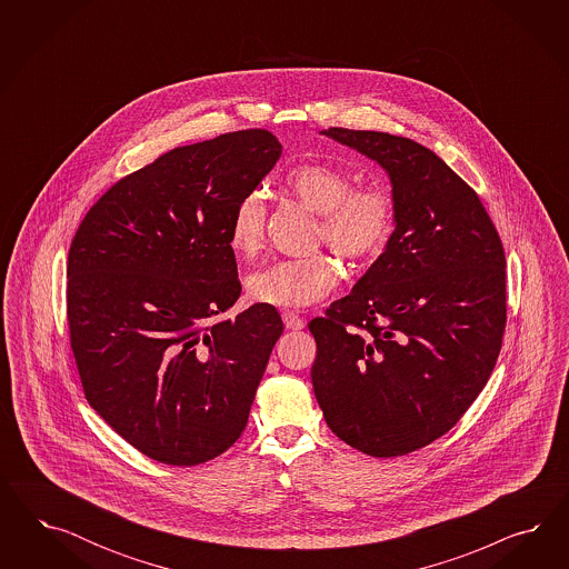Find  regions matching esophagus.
<instances>
[{
	"mask_svg": "<svg viewBox=\"0 0 569 569\" xmlns=\"http://www.w3.org/2000/svg\"><path fill=\"white\" fill-rule=\"evenodd\" d=\"M283 326H286V329H292V331H298V329H305V319L300 317V315H296V312H292V310H286L283 315Z\"/></svg>",
	"mask_w": 569,
	"mask_h": 569,
	"instance_id": "esophagus-1",
	"label": "esophagus"
}]
</instances>
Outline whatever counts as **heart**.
Returning <instances> with one entry per match:
<instances>
[{
    "label": "heart",
    "mask_w": 569,
    "mask_h": 569,
    "mask_svg": "<svg viewBox=\"0 0 569 569\" xmlns=\"http://www.w3.org/2000/svg\"><path fill=\"white\" fill-rule=\"evenodd\" d=\"M286 190L317 217L315 240L326 241L333 252L352 262L378 257L388 246L397 224L392 193L379 186L355 188L350 172L328 162H305L283 177ZM267 202L259 190L243 193L229 217L227 243L233 254L252 257L262 243ZM340 283V269L326 252L305 259L276 260L246 279L250 300L302 309L326 298Z\"/></svg>",
    "instance_id": "obj_1"
}]
</instances>
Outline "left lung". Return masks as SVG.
Here are the masks:
<instances>
[{
    "mask_svg": "<svg viewBox=\"0 0 569 569\" xmlns=\"http://www.w3.org/2000/svg\"><path fill=\"white\" fill-rule=\"evenodd\" d=\"M388 172L397 227L309 323L315 397L346 445L400 457L445 436L482 392L507 321L505 250L478 193L413 139L329 127Z\"/></svg>",
    "mask_w": 569,
    "mask_h": 569,
    "instance_id": "8db88e82",
    "label": "left lung"
}]
</instances>
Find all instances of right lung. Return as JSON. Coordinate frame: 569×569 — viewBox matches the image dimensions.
<instances>
[{
    "instance_id": "obj_1",
    "label": "right lung",
    "mask_w": 569,
    "mask_h": 569,
    "mask_svg": "<svg viewBox=\"0 0 569 569\" xmlns=\"http://www.w3.org/2000/svg\"><path fill=\"white\" fill-rule=\"evenodd\" d=\"M279 156L264 129L174 148L106 191L70 243V348L87 402L160 463H207L248 423L283 323L267 305L214 317L241 292L231 210Z\"/></svg>"
}]
</instances>
